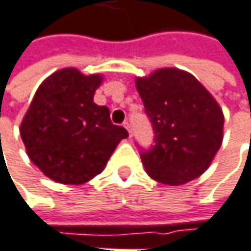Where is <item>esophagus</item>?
Instances as JSON below:
<instances>
[{"label":"esophagus","instance_id":"1","mask_svg":"<svg viewBox=\"0 0 251 251\" xmlns=\"http://www.w3.org/2000/svg\"><path fill=\"white\" fill-rule=\"evenodd\" d=\"M124 127L128 130V134H130V137H131V135H133V130H131V126H130V123H128V121H126V123H124Z\"/></svg>","mask_w":251,"mask_h":251}]
</instances>
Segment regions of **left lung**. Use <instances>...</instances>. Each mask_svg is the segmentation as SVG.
I'll return each instance as SVG.
<instances>
[{"label": "left lung", "instance_id": "obj_1", "mask_svg": "<svg viewBox=\"0 0 251 251\" xmlns=\"http://www.w3.org/2000/svg\"><path fill=\"white\" fill-rule=\"evenodd\" d=\"M135 87L154 130V146L140 152L147 174L169 186L200 177L223 141L224 116L217 101L178 68L138 77Z\"/></svg>", "mask_w": 251, "mask_h": 251}]
</instances>
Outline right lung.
I'll return each mask as SVG.
<instances>
[{
	"label": "right lung",
	"mask_w": 251,
	"mask_h": 251,
	"mask_svg": "<svg viewBox=\"0 0 251 251\" xmlns=\"http://www.w3.org/2000/svg\"><path fill=\"white\" fill-rule=\"evenodd\" d=\"M102 75L63 68L38 87L20 128L31 161L51 180L84 184L104 170L117 144L127 138L110 110L94 102Z\"/></svg>",
	"instance_id": "add662e5"
}]
</instances>
